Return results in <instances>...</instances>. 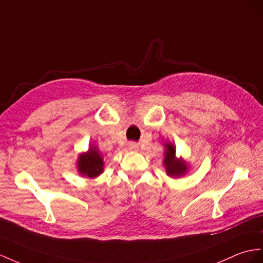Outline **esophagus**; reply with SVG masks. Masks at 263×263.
I'll list each match as a JSON object with an SVG mask.
<instances>
[{
    "instance_id": "1",
    "label": "esophagus",
    "mask_w": 263,
    "mask_h": 263,
    "mask_svg": "<svg viewBox=\"0 0 263 263\" xmlns=\"http://www.w3.org/2000/svg\"><path fill=\"white\" fill-rule=\"evenodd\" d=\"M129 149L132 151H137L138 149V145L136 143H130L129 144Z\"/></svg>"
}]
</instances>
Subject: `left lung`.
I'll list each match as a JSON object with an SVG mask.
<instances>
[{
	"label": "left lung",
	"mask_w": 263,
	"mask_h": 263,
	"mask_svg": "<svg viewBox=\"0 0 263 263\" xmlns=\"http://www.w3.org/2000/svg\"><path fill=\"white\" fill-rule=\"evenodd\" d=\"M176 149L171 143L165 144V153H164V166L166 173L171 177H180L185 175L187 172V165L182 158H177L175 156Z\"/></svg>",
	"instance_id": "1"
}]
</instances>
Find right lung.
I'll return each instance as SVG.
<instances>
[{"label": "right lung", "instance_id": "obj_1", "mask_svg": "<svg viewBox=\"0 0 263 263\" xmlns=\"http://www.w3.org/2000/svg\"><path fill=\"white\" fill-rule=\"evenodd\" d=\"M77 168L82 176L95 178L104 172V159L96 146L89 147L88 152L82 153L77 161Z\"/></svg>", "mask_w": 263, "mask_h": 263}]
</instances>
